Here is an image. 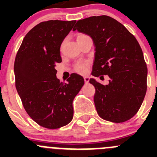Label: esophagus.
<instances>
[{"mask_svg": "<svg viewBox=\"0 0 157 157\" xmlns=\"http://www.w3.org/2000/svg\"><path fill=\"white\" fill-rule=\"evenodd\" d=\"M83 78H84L85 83H88V82L90 81V77H87V76H86V77H83Z\"/></svg>", "mask_w": 157, "mask_h": 157, "instance_id": "obj_1", "label": "esophagus"}]
</instances>
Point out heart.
<instances>
[{"mask_svg":"<svg viewBox=\"0 0 157 157\" xmlns=\"http://www.w3.org/2000/svg\"><path fill=\"white\" fill-rule=\"evenodd\" d=\"M83 36V35H81ZM89 63L86 61H78L74 65V70L80 74H86L88 71Z\"/></svg>","mask_w":157,"mask_h":157,"instance_id":"obj_1","label":"heart"}]
</instances>
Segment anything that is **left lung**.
I'll return each mask as SVG.
<instances>
[{
    "mask_svg": "<svg viewBox=\"0 0 157 157\" xmlns=\"http://www.w3.org/2000/svg\"><path fill=\"white\" fill-rule=\"evenodd\" d=\"M93 39L95 56L92 75H108L109 84L90 80L96 89L94 103L102 119L121 123L140 109L147 92V67L143 52L134 36L108 16L78 20L74 30Z\"/></svg>",
    "mask_w": 157,
    "mask_h": 157,
    "instance_id": "obj_1",
    "label": "left lung"
}]
</instances>
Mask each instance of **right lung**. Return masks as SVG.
Instances as JSON below:
<instances>
[{
    "label": "right lung",
    "instance_id": "1",
    "mask_svg": "<svg viewBox=\"0 0 157 157\" xmlns=\"http://www.w3.org/2000/svg\"><path fill=\"white\" fill-rule=\"evenodd\" d=\"M75 23L48 20L36 25L26 35L15 58L16 88L23 107L33 121L49 129L71 122L73 100L84 84L77 74H71L67 83L56 77L61 45Z\"/></svg>",
    "mask_w": 157,
    "mask_h": 157
}]
</instances>
